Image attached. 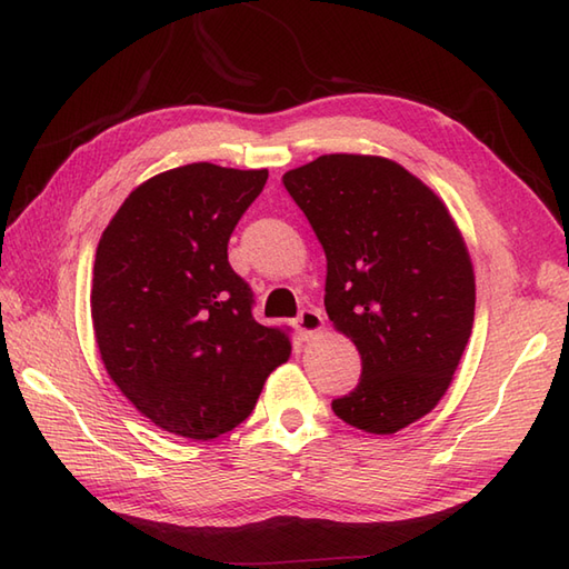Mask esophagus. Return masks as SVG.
<instances>
[{"instance_id": "34e87169", "label": "esophagus", "mask_w": 569, "mask_h": 569, "mask_svg": "<svg viewBox=\"0 0 569 569\" xmlns=\"http://www.w3.org/2000/svg\"><path fill=\"white\" fill-rule=\"evenodd\" d=\"M322 325H325V320L320 316V310H312V308L300 310V316L296 318V328H298V332L303 335V337L318 335L322 330Z\"/></svg>"}]
</instances>
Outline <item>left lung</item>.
Instances as JSON below:
<instances>
[{"mask_svg":"<svg viewBox=\"0 0 569 569\" xmlns=\"http://www.w3.org/2000/svg\"><path fill=\"white\" fill-rule=\"evenodd\" d=\"M328 259L325 310L361 355L332 410L391 435L445 396L475 322V269L450 210L381 156L328 153L283 176Z\"/></svg>","mask_w":569,"mask_h":569,"instance_id":"left-lung-1","label":"left lung"}]
</instances>
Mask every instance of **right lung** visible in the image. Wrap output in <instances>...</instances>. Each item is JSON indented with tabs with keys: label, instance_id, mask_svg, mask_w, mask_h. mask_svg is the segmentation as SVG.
<instances>
[{
	"label": "right lung",
	"instance_id": "right-lung-1",
	"mask_svg": "<svg viewBox=\"0 0 569 569\" xmlns=\"http://www.w3.org/2000/svg\"><path fill=\"white\" fill-rule=\"evenodd\" d=\"M269 171L188 163L149 178L117 210L94 253L90 310L110 379L153 426L190 440L237 428L288 335L251 316L227 261L239 217Z\"/></svg>",
	"mask_w": 569,
	"mask_h": 569
}]
</instances>
